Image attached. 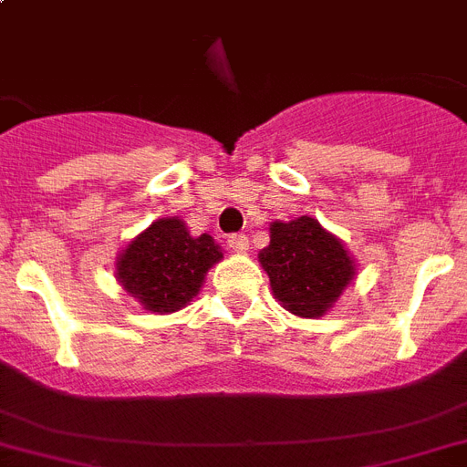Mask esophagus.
<instances>
[{"instance_id":"obj_1","label":"esophagus","mask_w":467,"mask_h":467,"mask_svg":"<svg viewBox=\"0 0 467 467\" xmlns=\"http://www.w3.org/2000/svg\"><path fill=\"white\" fill-rule=\"evenodd\" d=\"M228 244H230V249H234L237 254H244V251L249 249V237H246V234H242V233L230 234Z\"/></svg>"}]
</instances>
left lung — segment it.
<instances>
[{
	"label": "left lung",
	"instance_id": "8db88e82",
	"mask_svg": "<svg viewBox=\"0 0 467 467\" xmlns=\"http://www.w3.org/2000/svg\"><path fill=\"white\" fill-rule=\"evenodd\" d=\"M258 258L273 294L301 317L324 315L355 275L346 246L307 216L273 223L270 244Z\"/></svg>",
	"mask_w": 467,
	"mask_h": 467
}]
</instances>
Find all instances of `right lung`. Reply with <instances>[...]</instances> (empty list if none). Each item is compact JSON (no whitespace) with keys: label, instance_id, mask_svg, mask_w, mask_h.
Segmentation results:
<instances>
[{"label":"right lung","instance_id":"add662e5","mask_svg":"<svg viewBox=\"0 0 467 467\" xmlns=\"http://www.w3.org/2000/svg\"><path fill=\"white\" fill-rule=\"evenodd\" d=\"M221 258L209 234L190 237L183 221L160 218L124 249L117 277L145 310L173 312L192 301L209 267Z\"/></svg>","mask_w":467,"mask_h":467}]
</instances>
